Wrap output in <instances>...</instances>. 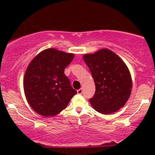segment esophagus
Segmentation results:
<instances>
[{"label":"esophagus","mask_w":155,"mask_h":155,"mask_svg":"<svg viewBox=\"0 0 155 155\" xmlns=\"http://www.w3.org/2000/svg\"><path fill=\"white\" fill-rule=\"evenodd\" d=\"M82 92H83V90H82V88H80V89H79V90H77V92H78V94H81Z\"/></svg>","instance_id":"34e87169"}]
</instances>
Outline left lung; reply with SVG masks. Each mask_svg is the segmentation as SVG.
Instances as JSON below:
<instances>
[{
  "instance_id": "obj_1",
  "label": "left lung",
  "mask_w": 155,
  "mask_h": 155,
  "mask_svg": "<svg viewBox=\"0 0 155 155\" xmlns=\"http://www.w3.org/2000/svg\"><path fill=\"white\" fill-rule=\"evenodd\" d=\"M83 60L94 79L96 91L90 99L92 107L102 114L117 111L130 97L132 79L121 58L108 48L87 54Z\"/></svg>"
}]
</instances>
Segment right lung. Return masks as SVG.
I'll use <instances>...</instances> for the list:
<instances>
[{
  "mask_svg": "<svg viewBox=\"0 0 155 155\" xmlns=\"http://www.w3.org/2000/svg\"><path fill=\"white\" fill-rule=\"evenodd\" d=\"M73 58L74 54L47 48L29 64L23 82L25 94L30 107L39 115H57L77 93L64 74Z\"/></svg>",
  "mask_w": 155,
  "mask_h": 155,
  "instance_id": "add662e5",
  "label": "right lung"
}]
</instances>
